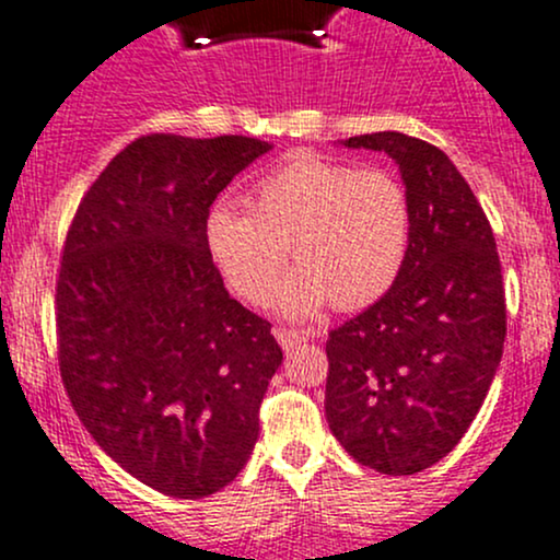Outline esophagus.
<instances>
[{
    "mask_svg": "<svg viewBox=\"0 0 560 560\" xmlns=\"http://www.w3.org/2000/svg\"><path fill=\"white\" fill-rule=\"evenodd\" d=\"M273 335L284 351L298 349V346L305 343L308 338H319V332H314V329H287V327H276Z\"/></svg>",
    "mask_w": 560,
    "mask_h": 560,
    "instance_id": "esophagus-1",
    "label": "esophagus"
}]
</instances>
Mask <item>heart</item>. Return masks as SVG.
Instances as JSON below:
<instances>
[{"mask_svg": "<svg viewBox=\"0 0 560 560\" xmlns=\"http://www.w3.org/2000/svg\"><path fill=\"white\" fill-rule=\"evenodd\" d=\"M413 211L386 168H357L300 152L255 182L249 209L217 201L203 222L211 262L252 305L268 303L287 255L300 262L276 305L305 319L332 300L354 311L384 298L408 260Z\"/></svg>", "mask_w": 560, "mask_h": 560, "instance_id": "heart-1", "label": "heart"}]
</instances>
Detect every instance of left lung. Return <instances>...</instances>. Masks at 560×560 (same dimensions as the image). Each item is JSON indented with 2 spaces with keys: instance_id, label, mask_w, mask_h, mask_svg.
<instances>
[{
  "instance_id": "8db88e82",
  "label": "left lung",
  "mask_w": 560,
  "mask_h": 560,
  "mask_svg": "<svg viewBox=\"0 0 560 560\" xmlns=\"http://www.w3.org/2000/svg\"><path fill=\"white\" fill-rule=\"evenodd\" d=\"M343 144L397 163L413 235L392 290L329 332L325 413L359 464L416 475L456 448L502 362V262L478 198L443 150L399 131Z\"/></svg>"
}]
</instances>
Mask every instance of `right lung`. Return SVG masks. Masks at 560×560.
<instances>
[{
  "mask_svg": "<svg viewBox=\"0 0 560 560\" xmlns=\"http://www.w3.org/2000/svg\"><path fill=\"white\" fill-rule=\"evenodd\" d=\"M268 150L249 137L131 141L63 244V388L107 456L176 499L209 497L244 469L284 359L270 322L228 295L203 241L214 198Z\"/></svg>",
  "mask_w": 560,
  "mask_h": 560,
  "instance_id": "1",
  "label": "right lung"
}]
</instances>
